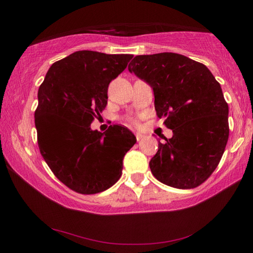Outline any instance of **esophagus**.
Masks as SVG:
<instances>
[{"instance_id": "34e87169", "label": "esophagus", "mask_w": 253, "mask_h": 253, "mask_svg": "<svg viewBox=\"0 0 253 253\" xmlns=\"http://www.w3.org/2000/svg\"><path fill=\"white\" fill-rule=\"evenodd\" d=\"M143 134H141V133H136V139L138 140V141H139V140H141V139H143Z\"/></svg>"}]
</instances>
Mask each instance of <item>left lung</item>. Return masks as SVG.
Wrapping results in <instances>:
<instances>
[{
    "instance_id": "obj_1",
    "label": "left lung",
    "mask_w": 253,
    "mask_h": 253,
    "mask_svg": "<svg viewBox=\"0 0 253 253\" xmlns=\"http://www.w3.org/2000/svg\"><path fill=\"white\" fill-rule=\"evenodd\" d=\"M129 71L151 85L159 119L172 137L159 141L151 159L154 177L177 189H193L212 175L229 137L228 103L206 65L184 55H138Z\"/></svg>"
}]
</instances>
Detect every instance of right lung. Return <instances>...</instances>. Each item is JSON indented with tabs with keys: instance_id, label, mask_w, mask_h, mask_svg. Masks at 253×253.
<instances>
[{
	"instance_id": "1",
	"label": "right lung",
	"mask_w": 253,
	"mask_h": 253,
	"mask_svg": "<svg viewBox=\"0 0 253 253\" xmlns=\"http://www.w3.org/2000/svg\"><path fill=\"white\" fill-rule=\"evenodd\" d=\"M131 58L76 51L55 62L40 85L34 113L40 153L72 191L94 195L113 186L122 175L124 155L136 144L134 134L121 124L103 133L91 129L107 106L109 83Z\"/></svg>"
}]
</instances>
